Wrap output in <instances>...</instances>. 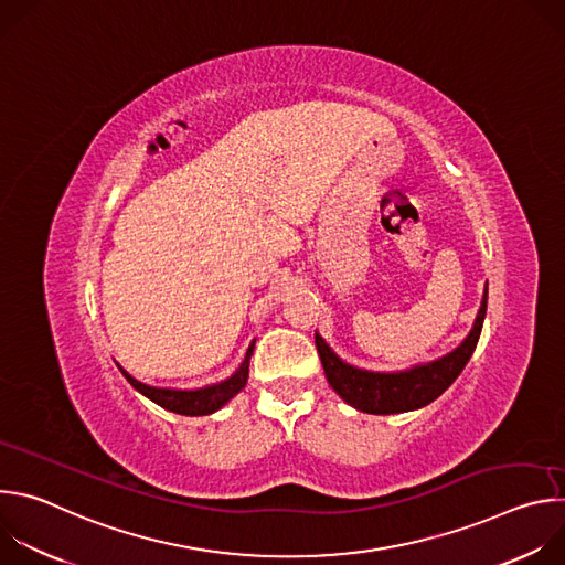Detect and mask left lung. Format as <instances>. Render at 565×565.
<instances>
[{
	"label": "left lung",
	"mask_w": 565,
	"mask_h": 565,
	"mask_svg": "<svg viewBox=\"0 0 565 565\" xmlns=\"http://www.w3.org/2000/svg\"><path fill=\"white\" fill-rule=\"evenodd\" d=\"M486 310H488V288H486V295H482L473 329L462 340V344L434 362L416 364L405 371L380 373V371L351 366L342 358H338V353L321 340L319 333H315V347H317L321 366H324L329 384L353 409L364 414H375V416L414 412V409L427 407L429 402L443 395L451 386V382L462 373L465 364L469 362L478 344Z\"/></svg>",
	"instance_id": "8db88e82"
}]
</instances>
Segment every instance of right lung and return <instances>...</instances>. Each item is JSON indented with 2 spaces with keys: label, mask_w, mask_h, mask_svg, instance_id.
Wrapping results in <instances>:
<instances>
[{
  "label": "right lung",
  "mask_w": 565,
  "mask_h": 565,
  "mask_svg": "<svg viewBox=\"0 0 565 565\" xmlns=\"http://www.w3.org/2000/svg\"><path fill=\"white\" fill-rule=\"evenodd\" d=\"M255 351V342L248 347L246 360L241 362V366L236 369L234 375H230L227 380L218 382V384H210L203 388H194V391H183V388H158V386H149L138 382L136 377H131L122 366H118L122 371V375L127 377V382L140 391L145 397H149L151 402H156L158 407H163L168 412L181 414V416H207L218 412L225 402H230L241 388L246 386L248 382V371H250V355Z\"/></svg>",
  "instance_id": "obj_1"
}]
</instances>
